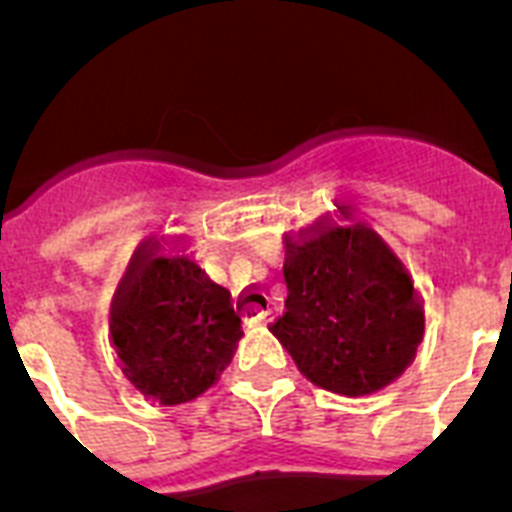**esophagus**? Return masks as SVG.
I'll use <instances>...</instances> for the list:
<instances>
[{
	"label": "esophagus",
	"instance_id": "34e87169",
	"mask_svg": "<svg viewBox=\"0 0 512 512\" xmlns=\"http://www.w3.org/2000/svg\"><path fill=\"white\" fill-rule=\"evenodd\" d=\"M247 324H271L273 321V313L265 311V308H257V305H252L247 311Z\"/></svg>",
	"mask_w": 512,
	"mask_h": 512
}]
</instances>
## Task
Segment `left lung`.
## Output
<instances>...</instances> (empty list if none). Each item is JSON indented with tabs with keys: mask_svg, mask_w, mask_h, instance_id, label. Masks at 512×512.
Wrapping results in <instances>:
<instances>
[{
	"mask_svg": "<svg viewBox=\"0 0 512 512\" xmlns=\"http://www.w3.org/2000/svg\"><path fill=\"white\" fill-rule=\"evenodd\" d=\"M287 311L271 332L321 388L361 396L414 358L422 313L409 273L369 228L289 244Z\"/></svg>",
	"mask_w": 512,
	"mask_h": 512,
	"instance_id": "8db88e82",
	"label": "left lung"
}]
</instances>
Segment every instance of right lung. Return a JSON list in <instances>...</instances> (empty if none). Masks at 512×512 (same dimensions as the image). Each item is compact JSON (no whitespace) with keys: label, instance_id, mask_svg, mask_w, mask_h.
I'll return each instance as SVG.
<instances>
[{"label":"right lung","instance_id":"add662e5","mask_svg":"<svg viewBox=\"0 0 512 512\" xmlns=\"http://www.w3.org/2000/svg\"><path fill=\"white\" fill-rule=\"evenodd\" d=\"M132 263L119 289L111 335L124 372L140 393L185 404L215 385L244 335L228 289L185 257Z\"/></svg>","mask_w":512,"mask_h":512}]
</instances>
